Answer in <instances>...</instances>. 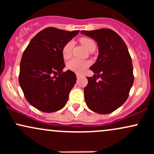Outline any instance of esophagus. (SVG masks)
I'll use <instances>...</instances> for the list:
<instances>
[{
  "instance_id": "esophagus-1",
  "label": "esophagus",
  "mask_w": 154,
  "mask_h": 154,
  "mask_svg": "<svg viewBox=\"0 0 154 154\" xmlns=\"http://www.w3.org/2000/svg\"><path fill=\"white\" fill-rule=\"evenodd\" d=\"M76 76H77V79H79V77H81V75H79V74H77V75H76Z\"/></svg>"
}]
</instances>
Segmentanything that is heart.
<instances>
[{
  "instance_id": "heart-1",
  "label": "heart",
  "mask_w": 154,
  "mask_h": 154,
  "mask_svg": "<svg viewBox=\"0 0 154 154\" xmlns=\"http://www.w3.org/2000/svg\"><path fill=\"white\" fill-rule=\"evenodd\" d=\"M81 43L85 47L88 51H90L93 48H95V43L93 40L88 38H82L80 39ZM73 47V43L72 41L68 42L62 49V55L64 59H68L72 56V50ZM89 66V63L86 61H82L77 59H73L67 63V68L71 71L77 74H82L85 71L87 67Z\"/></svg>"
}]
</instances>
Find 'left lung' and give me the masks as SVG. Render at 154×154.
I'll list each match as a JSON object with an SVG mask.
<instances>
[{"instance_id": "obj_1", "label": "left lung", "mask_w": 154, "mask_h": 154, "mask_svg": "<svg viewBox=\"0 0 154 154\" xmlns=\"http://www.w3.org/2000/svg\"><path fill=\"white\" fill-rule=\"evenodd\" d=\"M95 40L98 46L96 61L90 69L84 88L88 107L95 113L107 114L121 106L128 99L134 82L132 59L124 40L110 29L80 32ZM101 78L100 81L97 79Z\"/></svg>"}]
</instances>
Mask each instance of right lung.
I'll return each instance as SVG.
<instances>
[{"mask_svg":"<svg viewBox=\"0 0 154 154\" xmlns=\"http://www.w3.org/2000/svg\"><path fill=\"white\" fill-rule=\"evenodd\" d=\"M79 32L48 27L32 39L23 53L19 85L26 100L38 110L55 112L66 105L77 77L70 70L62 72V49Z\"/></svg>","mask_w":154,"mask_h":154,"instance_id":"obj_1","label":"right lung"}]
</instances>
